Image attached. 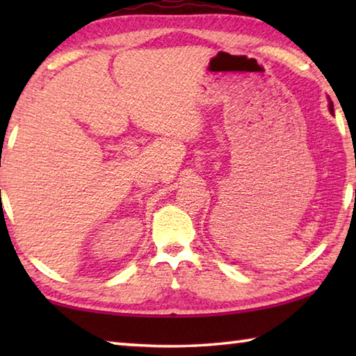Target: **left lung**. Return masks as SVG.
I'll use <instances>...</instances> for the list:
<instances>
[{
	"mask_svg": "<svg viewBox=\"0 0 356 356\" xmlns=\"http://www.w3.org/2000/svg\"><path fill=\"white\" fill-rule=\"evenodd\" d=\"M328 108H330V113H331V114H334V110H333V102H331L330 99H328Z\"/></svg>",
	"mask_w": 356,
	"mask_h": 356,
	"instance_id": "left-lung-1",
	"label": "left lung"
}]
</instances>
